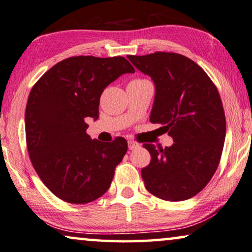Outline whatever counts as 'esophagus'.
I'll list each match as a JSON object with an SVG mask.
<instances>
[{"label": "esophagus", "mask_w": 252, "mask_h": 252, "mask_svg": "<svg viewBox=\"0 0 252 252\" xmlns=\"http://www.w3.org/2000/svg\"><path fill=\"white\" fill-rule=\"evenodd\" d=\"M137 148H140V143H137V142L132 141V140L128 141V149H129V150H134V149H137Z\"/></svg>", "instance_id": "obj_1"}]
</instances>
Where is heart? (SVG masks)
<instances>
[{"mask_svg": "<svg viewBox=\"0 0 252 252\" xmlns=\"http://www.w3.org/2000/svg\"><path fill=\"white\" fill-rule=\"evenodd\" d=\"M137 81H143V79H134L132 82H137Z\"/></svg>", "mask_w": 252, "mask_h": 252, "instance_id": "obj_1", "label": "heart"}]
</instances>
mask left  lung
Wrapping results in <instances>:
<instances>
[{
	"mask_svg": "<svg viewBox=\"0 0 252 252\" xmlns=\"http://www.w3.org/2000/svg\"><path fill=\"white\" fill-rule=\"evenodd\" d=\"M155 82L150 122L161 124L171 147L143 144L151 161L142 168L145 188L166 201H183L209 183L223 152L226 120L220 93L205 70L173 52L127 56Z\"/></svg>",
	"mask_w": 252,
	"mask_h": 252,
	"instance_id": "obj_1",
	"label": "left lung"
}]
</instances>
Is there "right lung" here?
Returning <instances> with one entry per match:
<instances>
[{
    "instance_id": "add662e5",
    "label": "right lung",
    "mask_w": 252,
    "mask_h": 252,
    "mask_svg": "<svg viewBox=\"0 0 252 252\" xmlns=\"http://www.w3.org/2000/svg\"><path fill=\"white\" fill-rule=\"evenodd\" d=\"M134 71L124 57H70L32 86L25 112L29 158L45 187L59 199L89 203L110 188L127 142L123 137L109 143L92 140L86 119L99 118L105 87Z\"/></svg>"
}]
</instances>
